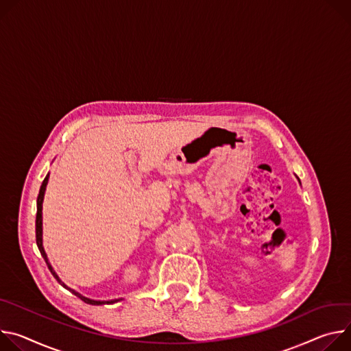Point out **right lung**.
Returning a JSON list of instances; mask_svg holds the SVG:
<instances>
[{"mask_svg":"<svg viewBox=\"0 0 351 351\" xmlns=\"http://www.w3.org/2000/svg\"><path fill=\"white\" fill-rule=\"evenodd\" d=\"M49 177H50V174H47V176H46L45 181H43V184H42V186H40V191H38V197H37V213H36V243H37L38 251H40L42 256L45 258V261H46V263H47V266H49L50 271L53 274V276L57 279V282H58L61 286H64L65 289H68L69 291H72L76 297H80V298H81L82 301H85L86 304H92V305H101V304H112V302L120 301V300L96 301V300H90V298H88V297L81 295V294L77 293V291H75V290H72V289L66 287V286L60 280L58 275L56 274L54 269H53V266L50 265V262H49V259H47V254H46L45 248H43V215H42V209H43V199H45V192H46V186H47V182H49Z\"/></svg>","mask_w":351,"mask_h":351,"instance_id":"right-lung-1","label":"right lung"}]
</instances>
